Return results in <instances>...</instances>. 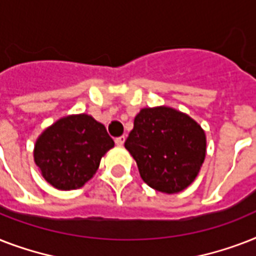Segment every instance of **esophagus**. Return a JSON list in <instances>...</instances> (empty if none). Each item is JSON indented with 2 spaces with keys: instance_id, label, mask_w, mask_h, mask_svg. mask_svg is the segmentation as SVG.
<instances>
[{
  "instance_id": "34e87169",
  "label": "esophagus",
  "mask_w": 256,
  "mask_h": 256,
  "mask_svg": "<svg viewBox=\"0 0 256 256\" xmlns=\"http://www.w3.org/2000/svg\"><path fill=\"white\" fill-rule=\"evenodd\" d=\"M124 140H126V138H124V136H118V138H116V146H122V144H124Z\"/></svg>"
}]
</instances>
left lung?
Segmentation results:
<instances>
[{"label":"left lung","mask_w":256,"mask_h":256,"mask_svg":"<svg viewBox=\"0 0 256 256\" xmlns=\"http://www.w3.org/2000/svg\"><path fill=\"white\" fill-rule=\"evenodd\" d=\"M124 148L148 186L174 194L196 178L206 156V136L183 112L166 106L148 108L136 116Z\"/></svg>","instance_id":"left-lung-1"}]
</instances>
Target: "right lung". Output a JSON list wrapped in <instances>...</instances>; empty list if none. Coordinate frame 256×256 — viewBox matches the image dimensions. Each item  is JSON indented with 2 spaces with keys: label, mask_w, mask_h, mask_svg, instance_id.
<instances>
[{
  "label": "right lung",
  "mask_w": 256,
  "mask_h": 256,
  "mask_svg": "<svg viewBox=\"0 0 256 256\" xmlns=\"http://www.w3.org/2000/svg\"><path fill=\"white\" fill-rule=\"evenodd\" d=\"M114 146L104 124L86 114L65 116L42 132L34 160L42 176L58 190L84 186Z\"/></svg>",
  "instance_id": "obj_1"
}]
</instances>
